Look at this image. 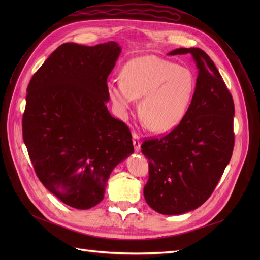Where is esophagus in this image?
Here are the masks:
<instances>
[{"label":"esophagus","instance_id":"1","mask_svg":"<svg viewBox=\"0 0 260 260\" xmlns=\"http://www.w3.org/2000/svg\"><path fill=\"white\" fill-rule=\"evenodd\" d=\"M132 141H133V146H135V151L139 152L140 148H141V141H140V136L138 135V133L133 132Z\"/></svg>","mask_w":260,"mask_h":260}]
</instances>
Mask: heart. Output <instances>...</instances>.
<instances>
[{
  "mask_svg": "<svg viewBox=\"0 0 260 260\" xmlns=\"http://www.w3.org/2000/svg\"><path fill=\"white\" fill-rule=\"evenodd\" d=\"M195 86L191 69L147 55L128 61L122 68L121 80L109 82L107 91L121 116L128 113L133 101L142 98L140 118L149 130L161 133L183 119Z\"/></svg>",
  "mask_w": 260,
  "mask_h": 260,
  "instance_id": "obj_1",
  "label": "heart"
}]
</instances>
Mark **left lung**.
<instances>
[{
    "mask_svg": "<svg viewBox=\"0 0 260 260\" xmlns=\"http://www.w3.org/2000/svg\"><path fill=\"white\" fill-rule=\"evenodd\" d=\"M179 54H191L199 69L191 104L174 130L141 145L149 167L144 198L162 215L184 214L205 203L234 146L233 99L214 61L199 48L169 53Z\"/></svg>",
    "mask_w": 260,
    "mask_h": 260,
    "instance_id": "obj_1",
    "label": "left lung"
}]
</instances>
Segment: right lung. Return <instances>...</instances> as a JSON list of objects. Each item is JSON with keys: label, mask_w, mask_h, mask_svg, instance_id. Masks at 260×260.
Here are the masks:
<instances>
[{"label": "right lung", "mask_w": 260, "mask_h": 260, "mask_svg": "<svg viewBox=\"0 0 260 260\" xmlns=\"http://www.w3.org/2000/svg\"><path fill=\"white\" fill-rule=\"evenodd\" d=\"M121 49L64 43L27 88L22 138L42 184L66 205L89 209L104 199L109 175L133 153L127 124L109 114L107 78Z\"/></svg>", "instance_id": "right-lung-1"}]
</instances>
